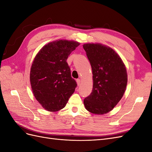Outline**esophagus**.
<instances>
[{"instance_id": "obj_1", "label": "esophagus", "mask_w": 152, "mask_h": 152, "mask_svg": "<svg viewBox=\"0 0 152 152\" xmlns=\"http://www.w3.org/2000/svg\"><path fill=\"white\" fill-rule=\"evenodd\" d=\"M76 82H77V83L78 86H79L80 85V79H77V80H76Z\"/></svg>"}]
</instances>
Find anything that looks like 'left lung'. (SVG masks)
<instances>
[{"label": "left lung", "mask_w": 152, "mask_h": 152, "mask_svg": "<svg viewBox=\"0 0 152 152\" xmlns=\"http://www.w3.org/2000/svg\"><path fill=\"white\" fill-rule=\"evenodd\" d=\"M93 72V86L84 100L89 112L103 115L113 110L125 93L127 73L120 56L107 45L98 43L83 45Z\"/></svg>", "instance_id": "left-lung-1"}]
</instances>
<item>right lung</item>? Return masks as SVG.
Wrapping results in <instances>:
<instances>
[{"instance_id":"add662e5","label":"right lung","mask_w":152,"mask_h":152,"mask_svg":"<svg viewBox=\"0 0 152 152\" xmlns=\"http://www.w3.org/2000/svg\"><path fill=\"white\" fill-rule=\"evenodd\" d=\"M80 43L59 40L45 45L35 56L30 80L35 99L47 111L58 112L65 107L77 83L66 62Z\"/></svg>"}]
</instances>
